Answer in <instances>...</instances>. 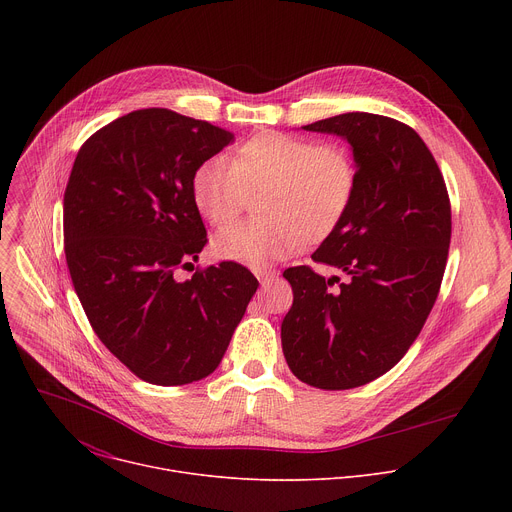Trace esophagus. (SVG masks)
Wrapping results in <instances>:
<instances>
[{
	"instance_id": "obj_1",
	"label": "esophagus",
	"mask_w": 512,
	"mask_h": 512,
	"mask_svg": "<svg viewBox=\"0 0 512 512\" xmlns=\"http://www.w3.org/2000/svg\"><path fill=\"white\" fill-rule=\"evenodd\" d=\"M253 273L259 279L261 287H269V283H273L277 279V275H279L277 271H271V269H255Z\"/></svg>"
}]
</instances>
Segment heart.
Wrapping results in <instances>:
<instances>
[{"instance_id":"obj_1","label":"heart","mask_w":512,"mask_h":512,"mask_svg":"<svg viewBox=\"0 0 512 512\" xmlns=\"http://www.w3.org/2000/svg\"><path fill=\"white\" fill-rule=\"evenodd\" d=\"M356 170L338 145L263 131L227 162L208 160L192 178L198 212L212 227H229L247 192L263 190V218L239 223L212 241L218 259L263 267L296 253L306 239H326L348 212Z\"/></svg>"}]
</instances>
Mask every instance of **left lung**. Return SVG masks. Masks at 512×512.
Listing matches in <instances>:
<instances>
[{"instance_id": "8db88e82", "label": "left lung", "mask_w": 512, "mask_h": 512, "mask_svg": "<svg viewBox=\"0 0 512 512\" xmlns=\"http://www.w3.org/2000/svg\"><path fill=\"white\" fill-rule=\"evenodd\" d=\"M302 129L348 141L356 186L312 255L344 279L306 265L283 271L294 306L281 322V348L300 381L354 389L391 371L421 332L448 261L450 198L427 145L405 123L352 111Z\"/></svg>"}]
</instances>
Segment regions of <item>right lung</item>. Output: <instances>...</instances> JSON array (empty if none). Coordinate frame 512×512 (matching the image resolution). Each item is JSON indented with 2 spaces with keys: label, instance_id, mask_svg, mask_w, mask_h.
<instances>
[{
  "label": "right lung",
  "instance_id": "right-lung-1",
  "mask_svg": "<svg viewBox=\"0 0 512 512\" xmlns=\"http://www.w3.org/2000/svg\"><path fill=\"white\" fill-rule=\"evenodd\" d=\"M233 141L152 107L93 133L72 164L62 206L70 279L99 340L145 383L208 377L257 291L233 261L178 279L206 243L192 178Z\"/></svg>",
  "mask_w": 512,
  "mask_h": 512
}]
</instances>
